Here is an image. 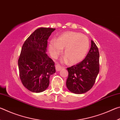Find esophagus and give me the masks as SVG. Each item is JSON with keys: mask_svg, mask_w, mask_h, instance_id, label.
<instances>
[{"mask_svg": "<svg viewBox=\"0 0 120 120\" xmlns=\"http://www.w3.org/2000/svg\"><path fill=\"white\" fill-rule=\"evenodd\" d=\"M55 67H56V71H60L62 68V66H61L59 64H56L55 66Z\"/></svg>", "mask_w": 120, "mask_h": 120, "instance_id": "34e87169", "label": "esophagus"}]
</instances>
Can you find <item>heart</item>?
I'll return each instance as SVG.
<instances>
[{"label": "heart", "instance_id": "heart-1", "mask_svg": "<svg viewBox=\"0 0 120 120\" xmlns=\"http://www.w3.org/2000/svg\"><path fill=\"white\" fill-rule=\"evenodd\" d=\"M89 41L87 36L79 33L69 32L52 39L49 44V50L51 56L56 58L64 48V61L68 59L71 64H76L84 59L88 51Z\"/></svg>", "mask_w": 120, "mask_h": 120}]
</instances>
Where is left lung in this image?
<instances>
[{"instance_id": "obj_1", "label": "left lung", "mask_w": 120, "mask_h": 120, "mask_svg": "<svg viewBox=\"0 0 120 120\" xmlns=\"http://www.w3.org/2000/svg\"><path fill=\"white\" fill-rule=\"evenodd\" d=\"M99 54L97 46L91 40V47L84 60L67 68L68 77L66 86L71 92L85 93L92 88L99 71Z\"/></svg>"}]
</instances>
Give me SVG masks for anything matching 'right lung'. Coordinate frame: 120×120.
<instances>
[{
    "label": "right lung",
    "mask_w": 120,
    "mask_h": 120,
    "mask_svg": "<svg viewBox=\"0 0 120 120\" xmlns=\"http://www.w3.org/2000/svg\"><path fill=\"white\" fill-rule=\"evenodd\" d=\"M55 30L38 28L22 46L18 61L19 77L24 86L32 92L46 90L50 76L56 72L54 62L46 53L48 40Z\"/></svg>",
    "instance_id": "right-lung-1"
}]
</instances>
